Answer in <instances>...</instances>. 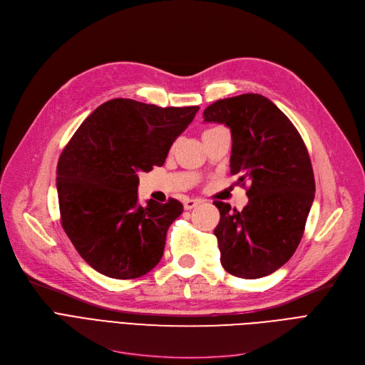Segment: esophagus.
Returning <instances> with one entry per match:
<instances>
[{
  "label": "esophagus",
  "instance_id": "esophagus-1",
  "mask_svg": "<svg viewBox=\"0 0 365 365\" xmlns=\"http://www.w3.org/2000/svg\"><path fill=\"white\" fill-rule=\"evenodd\" d=\"M201 202H202L201 200H192V198H187V200H185L183 207H185V210H192V208L198 207Z\"/></svg>",
  "mask_w": 365,
  "mask_h": 365
}]
</instances>
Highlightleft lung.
<instances>
[{
  "mask_svg": "<svg viewBox=\"0 0 365 365\" xmlns=\"http://www.w3.org/2000/svg\"><path fill=\"white\" fill-rule=\"evenodd\" d=\"M204 121L231 128V173L238 185L250 183L241 212L215 201L220 263L238 278L269 275L296 252L314 202L308 149L287 115L262 94L217 101L205 108Z\"/></svg>",
  "mask_w": 365,
  "mask_h": 365,
  "instance_id": "8db88e82",
  "label": "left lung"
}]
</instances>
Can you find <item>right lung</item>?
<instances>
[{"mask_svg": "<svg viewBox=\"0 0 365 365\" xmlns=\"http://www.w3.org/2000/svg\"><path fill=\"white\" fill-rule=\"evenodd\" d=\"M198 106L160 108L112 99L91 112L57 163L61 223L80 256L115 279L139 278L163 257L175 198L138 202L139 171L161 167Z\"/></svg>", "mask_w": 365, "mask_h": 365, "instance_id": "obj_1", "label": "right lung"}]
</instances>
